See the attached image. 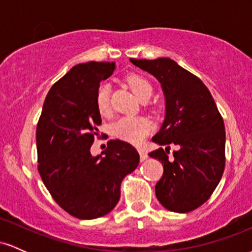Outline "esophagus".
I'll return each instance as SVG.
<instances>
[{
  "label": "esophagus",
  "mask_w": 252,
  "mask_h": 252,
  "mask_svg": "<svg viewBox=\"0 0 252 252\" xmlns=\"http://www.w3.org/2000/svg\"><path fill=\"white\" fill-rule=\"evenodd\" d=\"M138 153H140V160L141 161H144L148 158V154H147L143 149H138Z\"/></svg>",
  "instance_id": "esophagus-1"
}]
</instances>
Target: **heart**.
I'll use <instances>...</instances> for the list:
<instances>
[{
  "label": "heart",
  "instance_id": "heart-1",
  "mask_svg": "<svg viewBox=\"0 0 252 252\" xmlns=\"http://www.w3.org/2000/svg\"><path fill=\"white\" fill-rule=\"evenodd\" d=\"M128 85L132 92L140 99L150 97L153 88L146 78L138 74H131L126 79ZM110 94L111 86L109 83H102L98 86L96 92V105L98 111L102 115L108 114L110 110ZM153 126L149 120L144 117L136 116H123L112 124V132L120 140L129 143H140L141 141L149 134Z\"/></svg>",
  "mask_w": 252,
  "mask_h": 252
}]
</instances>
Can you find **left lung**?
<instances>
[{
	"instance_id": "8db88e82",
	"label": "left lung",
	"mask_w": 252,
	"mask_h": 252,
	"mask_svg": "<svg viewBox=\"0 0 252 252\" xmlns=\"http://www.w3.org/2000/svg\"><path fill=\"white\" fill-rule=\"evenodd\" d=\"M130 62L161 83L166 98V117L152 140L167 148L149 153L163 166L156 198L172 212H190L209 200L224 173V121L205 84L174 60ZM170 144L177 150L168 160Z\"/></svg>"
}]
</instances>
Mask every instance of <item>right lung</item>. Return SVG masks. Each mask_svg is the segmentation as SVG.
<instances>
[{"instance_id":"add662e5","label":"right lung","mask_w":252,"mask_h":252,"mask_svg":"<svg viewBox=\"0 0 252 252\" xmlns=\"http://www.w3.org/2000/svg\"><path fill=\"white\" fill-rule=\"evenodd\" d=\"M114 70L115 63L73 66L51 88L36 126L40 176L57 204L79 219L114 210L121 182L140 162L137 150L121 140H110L100 155L90 152L102 123L97 89Z\"/></svg>"}]
</instances>
